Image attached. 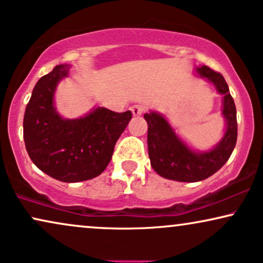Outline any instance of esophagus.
Wrapping results in <instances>:
<instances>
[{
	"label": "esophagus",
	"mask_w": 263,
	"mask_h": 263,
	"mask_svg": "<svg viewBox=\"0 0 263 263\" xmlns=\"http://www.w3.org/2000/svg\"><path fill=\"white\" fill-rule=\"evenodd\" d=\"M130 111H132V113H133V116H135V117L141 116L142 113L145 112V106H144V105H140V103H138V105L132 106Z\"/></svg>",
	"instance_id": "obj_1"
}]
</instances>
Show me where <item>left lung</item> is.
<instances>
[{
	"label": "left lung",
	"instance_id": "8db88e82",
	"mask_svg": "<svg viewBox=\"0 0 263 263\" xmlns=\"http://www.w3.org/2000/svg\"><path fill=\"white\" fill-rule=\"evenodd\" d=\"M197 72L217 87V91L224 96L223 116L227 121V130L223 139L205 154H196L181 142L172 126L157 113H146L147 147L151 166L161 177L177 181H200L221 170L231 157L238 138V123L234 100L229 93L228 84L221 73L207 66L197 68Z\"/></svg>",
	"mask_w": 263,
	"mask_h": 263
}]
</instances>
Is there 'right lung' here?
Wrapping results in <instances>:
<instances>
[{"label": "right lung", "instance_id": "right-lung-1", "mask_svg": "<svg viewBox=\"0 0 263 263\" xmlns=\"http://www.w3.org/2000/svg\"><path fill=\"white\" fill-rule=\"evenodd\" d=\"M63 77H68V68L61 64L35 85L23 122L24 142L39 170L57 180L77 183L106 170L133 115L99 107L83 118L63 119L53 107L54 89Z\"/></svg>", "mask_w": 263, "mask_h": 263}]
</instances>
